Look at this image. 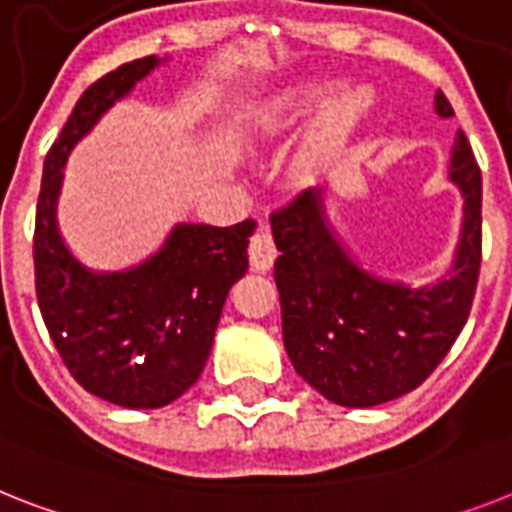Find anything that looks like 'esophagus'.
<instances>
[{"label": "esophagus", "mask_w": 512, "mask_h": 512, "mask_svg": "<svg viewBox=\"0 0 512 512\" xmlns=\"http://www.w3.org/2000/svg\"><path fill=\"white\" fill-rule=\"evenodd\" d=\"M278 257V249L273 244V236H270L268 228H260L255 236H252V242H249V268L252 270H265L273 268Z\"/></svg>", "instance_id": "esophagus-1"}]
</instances>
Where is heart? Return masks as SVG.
Instances as JSON below:
<instances>
[{
    "mask_svg": "<svg viewBox=\"0 0 512 512\" xmlns=\"http://www.w3.org/2000/svg\"><path fill=\"white\" fill-rule=\"evenodd\" d=\"M326 91L328 86H323V83L297 86V89L286 94L281 110L289 112V115L307 112L326 97ZM365 110H368V102H365V97L357 89L342 91L339 97L326 102L323 110L318 112V118L313 120L310 134H307L305 152H302V168H321L331 157L339 155V149L350 141V136L355 134V128L360 126V120L365 118Z\"/></svg>",
    "mask_w": 512,
    "mask_h": 512,
    "instance_id": "obj_1",
    "label": "heart"
}]
</instances>
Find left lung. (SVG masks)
I'll return each instance as SVG.
<instances>
[{
  "label": "left lung",
  "instance_id": "obj_1",
  "mask_svg": "<svg viewBox=\"0 0 512 512\" xmlns=\"http://www.w3.org/2000/svg\"><path fill=\"white\" fill-rule=\"evenodd\" d=\"M439 118H452L442 91ZM463 215L450 268L410 284L368 268L344 244L318 186L270 218L281 328L294 371L344 407H373L413 392L450 352L471 313L481 265V170L463 131L447 162Z\"/></svg>",
  "mask_w": 512,
  "mask_h": 512
}]
</instances>
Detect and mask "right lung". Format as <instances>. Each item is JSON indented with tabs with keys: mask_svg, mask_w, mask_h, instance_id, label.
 Wrapping results in <instances>:
<instances>
[{
	"mask_svg": "<svg viewBox=\"0 0 512 512\" xmlns=\"http://www.w3.org/2000/svg\"><path fill=\"white\" fill-rule=\"evenodd\" d=\"M165 62L155 54L126 62L83 91L44 160L33 234L36 297L54 347L86 392L131 410L170 405L202 376L255 234V220L226 228L184 220L123 270L89 268L62 239L57 202L70 152Z\"/></svg>",
	"mask_w": 512,
	"mask_h": 512,
	"instance_id": "add662e5",
	"label": "right lung"
}]
</instances>
